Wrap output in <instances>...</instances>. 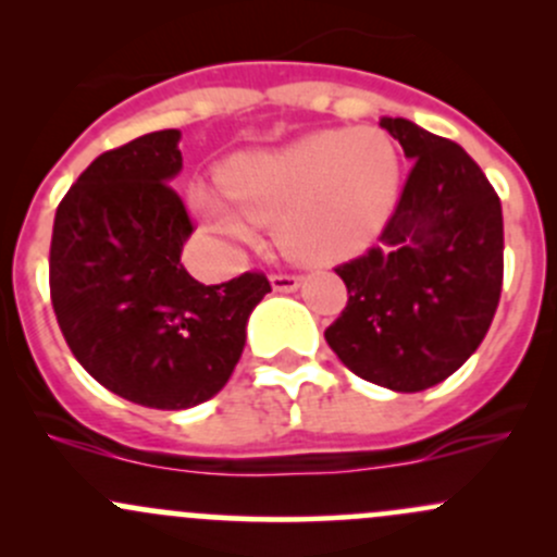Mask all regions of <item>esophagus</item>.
<instances>
[{
	"instance_id": "1",
	"label": "esophagus",
	"mask_w": 557,
	"mask_h": 557,
	"mask_svg": "<svg viewBox=\"0 0 557 557\" xmlns=\"http://www.w3.org/2000/svg\"><path fill=\"white\" fill-rule=\"evenodd\" d=\"M301 285V274H288V272H277L272 274V288L280 290V294H290Z\"/></svg>"
}]
</instances>
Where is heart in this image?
Wrapping results in <instances>:
<instances>
[{"label":"heart","instance_id":"b5f03b06","mask_svg":"<svg viewBox=\"0 0 557 557\" xmlns=\"http://www.w3.org/2000/svg\"><path fill=\"white\" fill-rule=\"evenodd\" d=\"M401 159L383 128H323L274 150L226 164L221 190L196 188L201 221L226 239L272 226L277 245L299 261H325L372 237L391 212Z\"/></svg>","mask_w":557,"mask_h":557}]
</instances>
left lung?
I'll use <instances>...</instances> for the list:
<instances>
[{
    "label": "left lung",
    "instance_id": "1",
    "mask_svg": "<svg viewBox=\"0 0 557 557\" xmlns=\"http://www.w3.org/2000/svg\"><path fill=\"white\" fill-rule=\"evenodd\" d=\"M380 126L412 159L380 245L334 269L347 307L325 329L339 361L374 385L418 393L458 372L502 299V201L458 143L404 117Z\"/></svg>",
    "mask_w": 557,
    "mask_h": 557
}]
</instances>
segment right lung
I'll return each mask as SVG.
<instances>
[{
    "label": "right lung",
    "instance_id": "obj_1",
    "mask_svg": "<svg viewBox=\"0 0 557 557\" xmlns=\"http://www.w3.org/2000/svg\"><path fill=\"white\" fill-rule=\"evenodd\" d=\"M180 132L99 156L66 190L50 239V301L72 356L107 391L150 409L215 396L245 347L252 307L272 290L245 272L205 285L180 252L194 223L170 180Z\"/></svg>",
    "mask_w": 557,
    "mask_h": 557
}]
</instances>
